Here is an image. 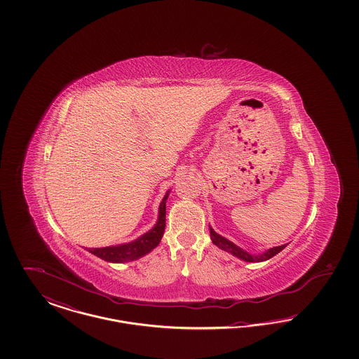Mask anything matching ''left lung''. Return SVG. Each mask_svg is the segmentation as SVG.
Instances as JSON below:
<instances>
[{
    "label": "left lung",
    "mask_w": 359,
    "mask_h": 359,
    "mask_svg": "<svg viewBox=\"0 0 359 359\" xmlns=\"http://www.w3.org/2000/svg\"><path fill=\"white\" fill-rule=\"evenodd\" d=\"M210 236L212 239V243L217 245L219 249H222L224 252L233 255L234 257H237L242 261H246V262H261V261H266L269 258L276 256L277 253H280L283 249H285V246L288 245H281V246H276L272 249H268L265 253H261V255H250L248 253L246 250L241 249L239 246H237L236 243H233L231 241L224 238L222 236H219L218 233L214 231V229L210 226Z\"/></svg>",
    "instance_id": "1"
}]
</instances>
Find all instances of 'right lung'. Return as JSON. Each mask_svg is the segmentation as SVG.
Returning <instances> with one entry per match:
<instances>
[{
	"instance_id": "1",
	"label": "right lung",
	"mask_w": 359,
	"mask_h": 359,
	"mask_svg": "<svg viewBox=\"0 0 359 359\" xmlns=\"http://www.w3.org/2000/svg\"><path fill=\"white\" fill-rule=\"evenodd\" d=\"M170 189L167 191L165 196L163 198L160 207H158V218L154 227L142 234L141 237L123 245L117 246H106V248H86L87 252H90L94 256L100 257L107 262H129L135 261L141 257L152 252L154 248L160 243L161 237L164 234L165 229V203L170 195Z\"/></svg>"
}]
</instances>
